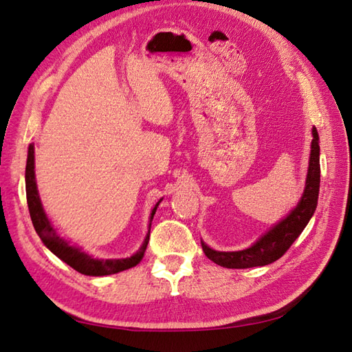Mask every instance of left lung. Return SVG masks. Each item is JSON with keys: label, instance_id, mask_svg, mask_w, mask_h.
Returning <instances> with one entry per match:
<instances>
[{"label": "left lung", "instance_id": "obj_1", "mask_svg": "<svg viewBox=\"0 0 352 352\" xmlns=\"http://www.w3.org/2000/svg\"><path fill=\"white\" fill-rule=\"evenodd\" d=\"M319 183H320V164H319V136L316 129H313L311 140V153L307 182H305L304 195L294 210L290 212L281 222L269 230L267 233L258 239L251 248L243 251L222 252L208 248L206 243L203 245V251L206 256L214 261L216 265L230 267V269H245L254 266H265L278 260L286 254L296 237L302 233L310 218L316 210L318 195H319Z\"/></svg>", "mask_w": 352, "mask_h": 352}]
</instances>
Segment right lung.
Here are the masks:
<instances>
[{
    "label": "right lung",
    "mask_w": 352,
    "mask_h": 352,
    "mask_svg": "<svg viewBox=\"0 0 352 352\" xmlns=\"http://www.w3.org/2000/svg\"><path fill=\"white\" fill-rule=\"evenodd\" d=\"M25 192H27V204H28L30 218H32L36 233L39 234L42 242L51 252H54L58 258L63 260L65 263L69 265L72 269H76L77 272L85 274V275H92V276L111 275V274H118L121 271H125V269L136 266L139 261L144 258V254H145L146 245L149 241V234H146L144 245L140 246V250L134 254V256H131L129 258H119V260L92 258L91 256H87L86 252L80 251L78 248H74V246H69L63 241V239H60V236L56 233V230L51 227L47 214H45L43 208H42L39 193H37L36 180H34V148H33V145L28 146V157H27V166H25ZM159 203L155 204L154 210L151 213V221H153V216L157 210V206H159Z\"/></svg>",
    "instance_id": "1"
}]
</instances>
